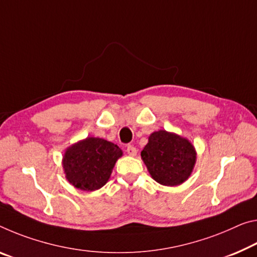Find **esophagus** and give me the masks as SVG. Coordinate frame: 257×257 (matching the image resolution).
Here are the masks:
<instances>
[{
    "mask_svg": "<svg viewBox=\"0 0 257 257\" xmlns=\"http://www.w3.org/2000/svg\"><path fill=\"white\" fill-rule=\"evenodd\" d=\"M127 153L129 154V156H136L137 154V150H136V148H134L133 145H128L127 146Z\"/></svg>",
    "mask_w": 257,
    "mask_h": 257,
    "instance_id": "34e87169",
    "label": "esophagus"
}]
</instances>
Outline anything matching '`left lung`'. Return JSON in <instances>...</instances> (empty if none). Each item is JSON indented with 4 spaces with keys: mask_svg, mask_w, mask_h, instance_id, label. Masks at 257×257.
Returning <instances> with one entry per match:
<instances>
[{
    "mask_svg": "<svg viewBox=\"0 0 257 257\" xmlns=\"http://www.w3.org/2000/svg\"><path fill=\"white\" fill-rule=\"evenodd\" d=\"M141 157L154 181L162 185L176 186L190 177L197 153L189 140L159 130L151 134Z\"/></svg>",
    "mask_w": 257,
    "mask_h": 257,
    "instance_id": "left-lung-1",
    "label": "left lung"
}]
</instances>
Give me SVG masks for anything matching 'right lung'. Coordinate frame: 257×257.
Here are the masks:
<instances>
[{
    "instance_id": "obj_1",
    "label": "right lung",
    "mask_w": 257,
    "mask_h": 257,
    "mask_svg": "<svg viewBox=\"0 0 257 257\" xmlns=\"http://www.w3.org/2000/svg\"><path fill=\"white\" fill-rule=\"evenodd\" d=\"M121 156L117 145L103 138L87 137L65 151L63 168L66 180L79 190H98L107 183Z\"/></svg>"
}]
</instances>
